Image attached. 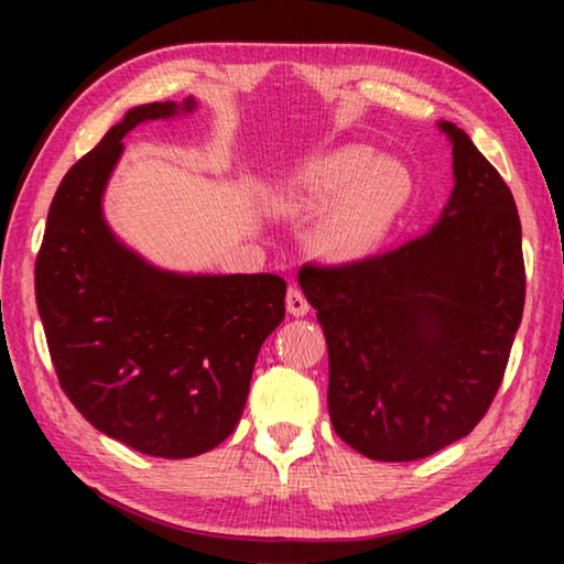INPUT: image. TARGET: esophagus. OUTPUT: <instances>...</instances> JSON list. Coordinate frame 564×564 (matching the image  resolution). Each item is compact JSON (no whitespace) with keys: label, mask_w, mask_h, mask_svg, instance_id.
<instances>
[{"label":"esophagus","mask_w":564,"mask_h":564,"mask_svg":"<svg viewBox=\"0 0 564 564\" xmlns=\"http://www.w3.org/2000/svg\"><path fill=\"white\" fill-rule=\"evenodd\" d=\"M289 311L293 313V316H301V313H303V299H301L299 291L289 293Z\"/></svg>","instance_id":"34e87169"}]
</instances>
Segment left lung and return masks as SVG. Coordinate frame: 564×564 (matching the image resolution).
Returning <instances> with one entry per match:
<instances>
[{
	"instance_id": "obj_1",
	"label": "left lung",
	"mask_w": 564,
	"mask_h": 564,
	"mask_svg": "<svg viewBox=\"0 0 564 564\" xmlns=\"http://www.w3.org/2000/svg\"><path fill=\"white\" fill-rule=\"evenodd\" d=\"M194 109V97L154 101L113 123L62 178L34 265L66 398L104 435L169 460L214 451L236 431L256 356L285 316L279 275L159 269L104 218L123 137Z\"/></svg>"
}]
</instances>
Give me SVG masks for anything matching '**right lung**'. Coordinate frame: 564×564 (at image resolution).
<instances>
[{"label":"right lung","mask_w":564,"mask_h":564,"mask_svg":"<svg viewBox=\"0 0 564 564\" xmlns=\"http://www.w3.org/2000/svg\"><path fill=\"white\" fill-rule=\"evenodd\" d=\"M425 236L299 285L328 346V413L352 451L405 463L460 441L502 383L524 305L510 188L467 141Z\"/></svg>","instance_id":"1"}]
</instances>
